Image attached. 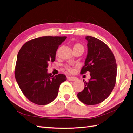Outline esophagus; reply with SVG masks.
<instances>
[{
	"label": "esophagus",
	"mask_w": 133,
	"mask_h": 133,
	"mask_svg": "<svg viewBox=\"0 0 133 133\" xmlns=\"http://www.w3.org/2000/svg\"><path fill=\"white\" fill-rule=\"evenodd\" d=\"M68 79L70 80V81H75V80L78 79V78L76 77H70V76H68Z\"/></svg>",
	"instance_id": "obj_1"
}]
</instances>
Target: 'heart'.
I'll use <instances>...</instances> for the list:
<instances>
[{"label": "heart", "mask_w": 133, "mask_h": 133, "mask_svg": "<svg viewBox=\"0 0 133 133\" xmlns=\"http://www.w3.org/2000/svg\"><path fill=\"white\" fill-rule=\"evenodd\" d=\"M75 49H81L83 51H84V47L83 46V45H82L81 44L76 43L73 46V50H75ZM66 69L70 72H73V68H71L70 66H66Z\"/></svg>", "instance_id": "obj_1"}]
</instances>
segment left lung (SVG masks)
<instances>
[{
	"instance_id": "8db88e82",
	"label": "left lung",
	"mask_w": 133,
	"mask_h": 133,
	"mask_svg": "<svg viewBox=\"0 0 133 133\" xmlns=\"http://www.w3.org/2000/svg\"><path fill=\"white\" fill-rule=\"evenodd\" d=\"M88 54L81 74L90 72L91 78L84 82V90L79 92V99L87 105L103 102L111 94L116 82V60L107 44L100 40L87 36ZM84 80H83V82Z\"/></svg>"
}]
</instances>
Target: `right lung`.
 <instances>
[{
  "mask_svg": "<svg viewBox=\"0 0 133 133\" xmlns=\"http://www.w3.org/2000/svg\"><path fill=\"white\" fill-rule=\"evenodd\" d=\"M66 37H42L25 43L17 55L15 76L25 97L36 104L44 105L57 98L62 83L66 80L63 74L48 73V63L55 60L59 46Z\"/></svg>",
  "mask_w": 133,
  "mask_h": 133,
  "instance_id": "right-lung-1",
  "label": "right lung"
}]
</instances>
